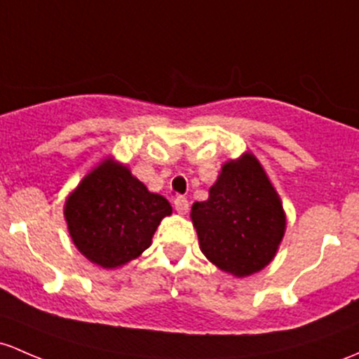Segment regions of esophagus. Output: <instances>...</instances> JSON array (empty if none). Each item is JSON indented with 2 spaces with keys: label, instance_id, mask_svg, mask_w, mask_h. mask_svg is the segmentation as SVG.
Instances as JSON below:
<instances>
[{
  "label": "esophagus",
  "instance_id": "1",
  "mask_svg": "<svg viewBox=\"0 0 359 359\" xmlns=\"http://www.w3.org/2000/svg\"><path fill=\"white\" fill-rule=\"evenodd\" d=\"M173 206H175V211L179 212V215H186L189 211V203L184 196H177V198L173 199Z\"/></svg>",
  "mask_w": 359,
  "mask_h": 359
}]
</instances>
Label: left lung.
I'll return each mask as SVG.
<instances>
[{
	"instance_id": "left-lung-1",
	"label": "left lung",
	"mask_w": 359,
	"mask_h": 359,
	"mask_svg": "<svg viewBox=\"0 0 359 359\" xmlns=\"http://www.w3.org/2000/svg\"><path fill=\"white\" fill-rule=\"evenodd\" d=\"M191 219L203 254L237 278L273 261L286 230L281 199L252 153L223 165L208 201L192 204Z\"/></svg>"
}]
</instances>
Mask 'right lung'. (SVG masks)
Returning <instances> with one entry per match:
<instances>
[{"mask_svg": "<svg viewBox=\"0 0 359 359\" xmlns=\"http://www.w3.org/2000/svg\"><path fill=\"white\" fill-rule=\"evenodd\" d=\"M172 206L149 192L124 165L102 161L78 184L65 204L76 249L90 262L114 269L140 257Z\"/></svg>", "mask_w": 359, "mask_h": 359, "instance_id": "add662e5", "label": "right lung"}]
</instances>
